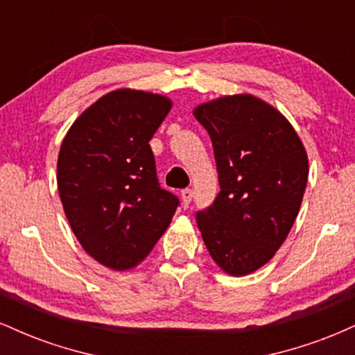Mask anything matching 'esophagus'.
<instances>
[{
    "mask_svg": "<svg viewBox=\"0 0 355 355\" xmlns=\"http://www.w3.org/2000/svg\"><path fill=\"white\" fill-rule=\"evenodd\" d=\"M180 195H182L183 205L189 207L190 202H191V197H193V191H191V189H183V190L180 191Z\"/></svg>",
    "mask_w": 355,
    "mask_h": 355,
    "instance_id": "34e87169",
    "label": "esophagus"
}]
</instances>
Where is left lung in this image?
I'll return each instance as SVG.
<instances>
[{
  "label": "left lung",
  "instance_id": "1",
  "mask_svg": "<svg viewBox=\"0 0 355 355\" xmlns=\"http://www.w3.org/2000/svg\"><path fill=\"white\" fill-rule=\"evenodd\" d=\"M209 132L220 191L197 225L215 263L248 275L275 255L294 225L309 177V160L294 126L252 95L198 105Z\"/></svg>",
  "mask_w": 355,
  "mask_h": 355
}]
</instances>
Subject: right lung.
I'll use <instances>...</instances> for the list:
<instances>
[{"label": "right lung", "instance_id": "right-lung-1", "mask_svg": "<svg viewBox=\"0 0 355 355\" xmlns=\"http://www.w3.org/2000/svg\"><path fill=\"white\" fill-rule=\"evenodd\" d=\"M172 100L110 92L76 118L58 155V191L81 247L113 270L137 267L164 235L178 198L158 183L148 141Z\"/></svg>", "mask_w": 355, "mask_h": 355}]
</instances>
